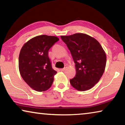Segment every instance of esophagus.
I'll return each mask as SVG.
<instances>
[{
	"mask_svg": "<svg viewBox=\"0 0 125 125\" xmlns=\"http://www.w3.org/2000/svg\"><path fill=\"white\" fill-rule=\"evenodd\" d=\"M67 66H65V67H64V68L61 69V71H64L67 69Z\"/></svg>",
	"mask_w": 125,
	"mask_h": 125,
	"instance_id": "1",
	"label": "esophagus"
}]
</instances>
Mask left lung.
<instances>
[{
    "mask_svg": "<svg viewBox=\"0 0 125 125\" xmlns=\"http://www.w3.org/2000/svg\"><path fill=\"white\" fill-rule=\"evenodd\" d=\"M61 38L70 51L76 64V76L70 79V83L79 91L92 88L99 81L105 68L106 54L101 45L85 33H77Z\"/></svg>",
    "mask_w": 125,
    "mask_h": 125,
    "instance_id": "1",
    "label": "left lung"
}]
</instances>
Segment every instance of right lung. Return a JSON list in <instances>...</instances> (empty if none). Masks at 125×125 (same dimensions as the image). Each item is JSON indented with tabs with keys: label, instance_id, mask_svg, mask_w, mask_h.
<instances>
[{
	"label": "right lung",
	"instance_id": "1",
	"mask_svg": "<svg viewBox=\"0 0 125 125\" xmlns=\"http://www.w3.org/2000/svg\"><path fill=\"white\" fill-rule=\"evenodd\" d=\"M58 40L56 36L39 35L28 41L20 51V74L29 86L37 92L47 90L53 83L57 71L52 68L48 52Z\"/></svg>",
	"mask_w": 125,
	"mask_h": 125
}]
</instances>
